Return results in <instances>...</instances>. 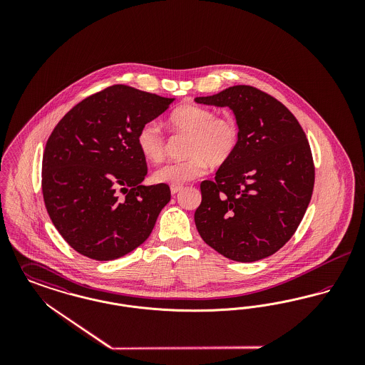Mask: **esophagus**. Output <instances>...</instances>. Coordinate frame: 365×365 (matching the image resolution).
Returning <instances> with one entry per match:
<instances>
[{"mask_svg":"<svg viewBox=\"0 0 365 365\" xmlns=\"http://www.w3.org/2000/svg\"><path fill=\"white\" fill-rule=\"evenodd\" d=\"M182 189H183L182 186H171V194L175 195L176 192H179V191L182 190Z\"/></svg>","mask_w":365,"mask_h":365,"instance_id":"1","label":"esophagus"}]
</instances>
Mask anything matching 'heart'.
<instances>
[{
    "label": "heart",
    "mask_w": 365,
    "mask_h": 365,
    "mask_svg": "<svg viewBox=\"0 0 365 365\" xmlns=\"http://www.w3.org/2000/svg\"><path fill=\"white\" fill-rule=\"evenodd\" d=\"M168 125L176 133L189 134L187 160L167 163L155 171L156 183L180 186L208 171V164H225L237 149L238 125L230 116H216L213 110L200 105L176 108L168 116ZM139 152L148 161L158 163L165 153V139L156 123H146L137 135Z\"/></svg>",
    "instance_id": "obj_1"
}]
</instances>
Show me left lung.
<instances>
[{"label": "left lung", "mask_w": 365, "mask_h": 365, "mask_svg": "<svg viewBox=\"0 0 365 365\" xmlns=\"http://www.w3.org/2000/svg\"><path fill=\"white\" fill-rule=\"evenodd\" d=\"M194 101L228 106L240 133L215 180L200 186L195 227L230 260L265 259L293 237L312 197L314 168L305 133L284 105L256 87H228Z\"/></svg>", "instance_id": "1"}]
</instances>
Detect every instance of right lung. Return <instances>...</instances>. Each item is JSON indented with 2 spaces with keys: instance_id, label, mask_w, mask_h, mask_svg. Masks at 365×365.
<instances>
[{
  "instance_id": "obj_1",
  "label": "right lung",
  "mask_w": 365,
  "mask_h": 365,
  "mask_svg": "<svg viewBox=\"0 0 365 365\" xmlns=\"http://www.w3.org/2000/svg\"><path fill=\"white\" fill-rule=\"evenodd\" d=\"M174 100L115 85L75 105L54 127L42 160L43 201L78 253L115 260L150 235L171 191L142 185L148 167L137 135Z\"/></svg>"
}]
</instances>
